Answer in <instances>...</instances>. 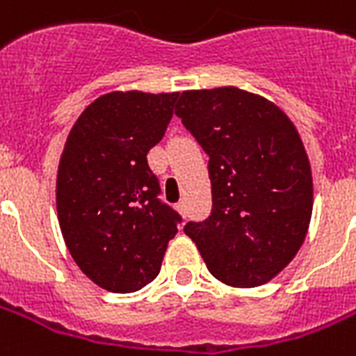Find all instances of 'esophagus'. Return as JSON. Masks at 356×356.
<instances>
[{
	"mask_svg": "<svg viewBox=\"0 0 356 356\" xmlns=\"http://www.w3.org/2000/svg\"><path fill=\"white\" fill-rule=\"evenodd\" d=\"M175 207H177V211L181 213V215H185V213H186V204H185V202H183V200H181V202H179V204L175 205Z\"/></svg>",
	"mask_w": 356,
	"mask_h": 356,
	"instance_id": "obj_1",
	"label": "esophagus"
}]
</instances>
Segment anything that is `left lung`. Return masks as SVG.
I'll list each match as a JSON object with an SVG mask.
<instances>
[{
	"label": "left lung",
	"mask_w": 356,
	"mask_h": 356,
	"mask_svg": "<svg viewBox=\"0 0 356 356\" xmlns=\"http://www.w3.org/2000/svg\"><path fill=\"white\" fill-rule=\"evenodd\" d=\"M175 115L209 156L213 207L191 220L213 277L259 286L304 243L313 209L312 168L298 131L279 107L234 86L183 92Z\"/></svg>",
	"instance_id": "1"
}]
</instances>
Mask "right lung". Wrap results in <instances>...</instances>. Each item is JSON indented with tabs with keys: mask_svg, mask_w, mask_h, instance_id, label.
Instances as JSON below:
<instances>
[{
	"mask_svg": "<svg viewBox=\"0 0 356 356\" xmlns=\"http://www.w3.org/2000/svg\"><path fill=\"white\" fill-rule=\"evenodd\" d=\"M173 94L111 92L71 128L60 158L56 207L71 257L105 291L136 292L160 273L183 222L160 200L147 154L164 138Z\"/></svg>",
	"mask_w": 356,
	"mask_h": 356,
	"instance_id": "1",
	"label": "right lung"
}]
</instances>
